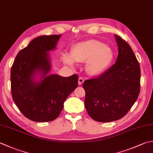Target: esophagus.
<instances>
[{"instance_id":"1","label":"esophagus","mask_w":153,"mask_h":153,"mask_svg":"<svg viewBox=\"0 0 153 153\" xmlns=\"http://www.w3.org/2000/svg\"><path fill=\"white\" fill-rule=\"evenodd\" d=\"M83 82H84V79H83L82 77H79V79H78V84L79 85H82Z\"/></svg>"}]
</instances>
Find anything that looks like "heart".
Masks as SVG:
<instances>
[{
  "mask_svg": "<svg viewBox=\"0 0 153 153\" xmlns=\"http://www.w3.org/2000/svg\"><path fill=\"white\" fill-rule=\"evenodd\" d=\"M113 57L109 46L99 40H88L75 44L71 49V54L65 53L63 60L70 66H74L75 62H86V72L91 76H98L109 68Z\"/></svg>",
  "mask_w": 153,
  "mask_h": 153,
  "instance_id": "1",
  "label": "heart"
}]
</instances>
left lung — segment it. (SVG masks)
<instances>
[{"mask_svg":"<svg viewBox=\"0 0 153 153\" xmlns=\"http://www.w3.org/2000/svg\"><path fill=\"white\" fill-rule=\"evenodd\" d=\"M115 36L119 50L115 64L83 84L85 109L98 122H111L123 117L140 92L139 63L128 44L119 36Z\"/></svg>","mask_w":153,"mask_h":153,"instance_id":"1","label":"left lung"}]
</instances>
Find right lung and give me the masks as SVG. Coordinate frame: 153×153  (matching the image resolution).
Listing matches in <instances>:
<instances>
[{
    "label": "right lung",
    "instance_id": "obj_1",
    "mask_svg": "<svg viewBox=\"0 0 153 153\" xmlns=\"http://www.w3.org/2000/svg\"><path fill=\"white\" fill-rule=\"evenodd\" d=\"M59 35L40 36L18 53L11 68L13 100L21 113L33 121L48 122L60 114L68 95L78 85V76L48 75L49 52L54 50ZM38 74L40 79L36 80Z\"/></svg>",
    "mask_w": 153,
    "mask_h": 153
}]
</instances>
